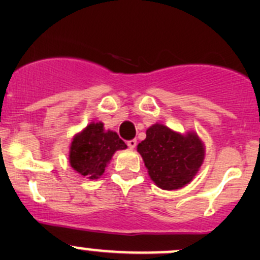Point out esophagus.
<instances>
[{
    "instance_id": "34e87169",
    "label": "esophagus",
    "mask_w": 260,
    "mask_h": 260,
    "mask_svg": "<svg viewBox=\"0 0 260 260\" xmlns=\"http://www.w3.org/2000/svg\"><path fill=\"white\" fill-rule=\"evenodd\" d=\"M127 145H128V147H129L131 149H133L136 146H137V140H131V141H128Z\"/></svg>"
}]
</instances>
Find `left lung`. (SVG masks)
I'll use <instances>...</instances> for the list:
<instances>
[{
    "mask_svg": "<svg viewBox=\"0 0 260 260\" xmlns=\"http://www.w3.org/2000/svg\"><path fill=\"white\" fill-rule=\"evenodd\" d=\"M137 152L156 186L171 191L188 185L198 175L205 145L195 131L180 133L154 123L146 131V140L138 143Z\"/></svg>",
    "mask_w": 260,
    "mask_h": 260,
    "instance_id": "obj_1",
    "label": "left lung"
}]
</instances>
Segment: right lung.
Here are the masks:
<instances>
[{
    "label": "right lung",
    "mask_w": 260,
    "mask_h": 260,
    "mask_svg": "<svg viewBox=\"0 0 260 260\" xmlns=\"http://www.w3.org/2000/svg\"><path fill=\"white\" fill-rule=\"evenodd\" d=\"M125 148L127 145L117 132L106 131L102 122H91L73 137L69 164L81 176L96 180L104 174L115 152Z\"/></svg>",
    "instance_id": "right-lung-1"
}]
</instances>
